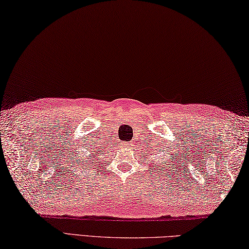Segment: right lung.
Here are the masks:
<instances>
[{"mask_svg": "<svg viewBox=\"0 0 249 249\" xmlns=\"http://www.w3.org/2000/svg\"><path fill=\"white\" fill-rule=\"evenodd\" d=\"M94 156H96V155H94ZM79 163H81V160H79Z\"/></svg>", "mask_w": 249, "mask_h": 249, "instance_id": "1", "label": "right lung"}]
</instances>
